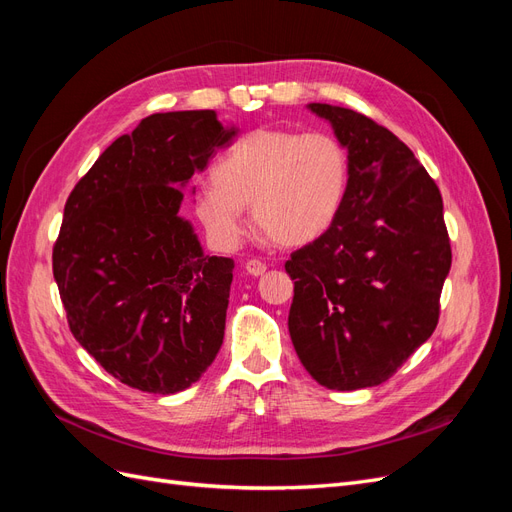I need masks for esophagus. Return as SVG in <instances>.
<instances>
[{"instance_id":"1","label":"esophagus","mask_w":512,"mask_h":512,"mask_svg":"<svg viewBox=\"0 0 512 512\" xmlns=\"http://www.w3.org/2000/svg\"><path fill=\"white\" fill-rule=\"evenodd\" d=\"M245 271L250 273V275H254V277H258V275H262V273L267 271V265L262 260H258V258H252V260L245 262Z\"/></svg>"}]
</instances>
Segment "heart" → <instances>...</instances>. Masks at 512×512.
<instances>
[{"mask_svg":"<svg viewBox=\"0 0 512 512\" xmlns=\"http://www.w3.org/2000/svg\"><path fill=\"white\" fill-rule=\"evenodd\" d=\"M213 185L194 205L209 235L237 243L241 209H252L256 230L280 247L316 241L337 220L350 183L346 145L327 132L260 128L243 136L213 166Z\"/></svg>","mask_w":512,"mask_h":512,"instance_id":"heart-1","label":"heart"}]
</instances>
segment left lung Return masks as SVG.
Segmentation results:
<instances>
[{"label": "left lung", "instance_id": "left-lung-1", "mask_svg": "<svg viewBox=\"0 0 512 512\" xmlns=\"http://www.w3.org/2000/svg\"><path fill=\"white\" fill-rule=\"evenodd\" d=\"M348 149L333 226L286 260L288 329L303 367L333 391L389 380L438 327L451 271L442 194L406 143L350 108L314 102Z\"/></svg>", "mask_w": 512, "mask_h": 512}]
</instances>
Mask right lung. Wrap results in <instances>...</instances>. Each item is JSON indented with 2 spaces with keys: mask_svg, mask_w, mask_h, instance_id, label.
<instances>
[{
  "mask_svg": "<svg viewBox=\"0 0 512 512\" xmlns=\"http://www.w3.org/2000/svg\"><path fill=\"white\" fill-rule=\"evenodd\" d=\"M232 136L215 111L149 115L66 200L53 275L68 327L132 389H188L222 346L235 262L203 254L179 188Z\"/></svg>",
  "mask_w": 512,
  "mask_h": 512,
  "instance_id": "obj_1",
  "label": "right lung"
}]
</instances>
